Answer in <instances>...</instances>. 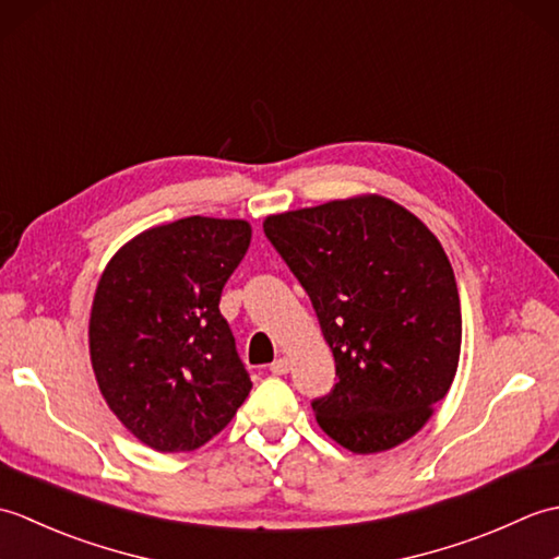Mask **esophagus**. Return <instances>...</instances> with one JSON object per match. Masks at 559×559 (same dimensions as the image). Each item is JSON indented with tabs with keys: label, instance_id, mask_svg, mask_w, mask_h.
Instances as JSON below:
<instances>
[{
	"label": "esophagus",
	"instance_id": "1",
	"mask_svg": "<svg viewBox=\"0 0 559 559\" xmlns=\"http://www.w3.org/2000/svg\"><path fill=\"white\" fill-rule=\"evenodd\" d=\"M269 370H271L273 374H286V372L290 370V360H288V358H278V360H273Z\"/></svg>",
	"mask_w": 559,
	"mask_h": 559
}]
</instances>
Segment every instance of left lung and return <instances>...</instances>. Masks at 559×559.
Masks as SVG:
<instances>
[{"label": "left lung", "instance_id": "left-lung-1", "mask_svg": "<svg viewBox=\"0 0 559 559\" xmlns=\"http://www.w3.org/2000/svg\"><path fill=\"white\" fill-rule=\"evenodd\" d=\"M264 233L336 360L334 391L312 403L319 427L353 454L420 432L461 355L454 269L432 230L396 201L358 194L273 213Z\"/></svg>", "mask_w": 559, "mask_h": 559}]
</instances>
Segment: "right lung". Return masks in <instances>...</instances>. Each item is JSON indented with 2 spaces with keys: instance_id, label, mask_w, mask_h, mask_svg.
<instances>
[{
  "instance_id": "right-lung-1",
  "label": "right lung",
  "mask_w": 559,
  "mask_h": 559,
  "mask_svg": "<svg viewBox=\"0 0 559 559\" xmlns=\"http://www.w3.org/2000/svg\"><path fill=\"white\" fill-rule=\"evenodd\" d=\"M252 225L189 216L132 237L93 295L88 348L108 408L141 444L194 451L233 420L249 374L218 302Z\"/></svg>"
}]
</instances>
